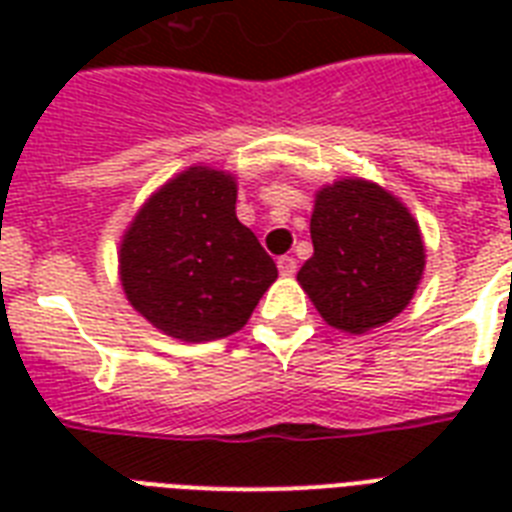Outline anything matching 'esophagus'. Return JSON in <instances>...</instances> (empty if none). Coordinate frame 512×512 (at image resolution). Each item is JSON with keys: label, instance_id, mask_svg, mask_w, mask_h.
I'll return each mask as SVG.
<instances>
[{"label": "esophagus", "instance_id": "1", "mask_svg": "<svg viewBox=\"0 0 512 512\" xmlns=\"http://www.w3.org/2000/svg\"><path fill=\"white\" fill-rule=\"evenodd\" d=\"M295 271H297L295 257H289V255L279 257V273H281V276H295Z\"/></svg>", "mask_w": 512, "mask_h": 512}]
</instances>
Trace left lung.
Instances as JSON below:
<instances>
[{"label":"left lung","mask_w":512,"mask_h":512,"mask_svg":"<svg viewBox=\"0 0 512 512\" xmlns=\"http://www.w3.org/2000/svg\"><path fill=\"white\" fill-rule=\"evenodd\" d=\"M313 257L297 273L329 327L364 335L396 319L425 271L420 225L401 201L361 177L316 193Z\"/></svg>","instance_id":"left-lung-1"}]
</instances>
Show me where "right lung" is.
<instances>
[{
	"label": "right lung",
	"mask_w": 512,
	"mask_h": 512,
	"mask_svg": "<svg viewBox=\"0 0 512 512\" xmlns=\"http://www.w3.org/2000/svg\"><path fill=\"white\" fill-rule=\"evenodd\" d=\"M271 255L236 217V177L188 167L138 209L119 247L135 311L185 342L239 332L276 281Z\"/></svg>",
	"instance_id": "obj_1"
}]
</instances>
